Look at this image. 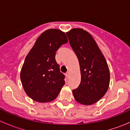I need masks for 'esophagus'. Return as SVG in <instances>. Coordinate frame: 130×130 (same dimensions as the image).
Listing matches in <instances>:
<instances>
[{
    "label": "esophagus",
    "mask_w": 130,
    "mask_h": 130,
    "mask_svg": "<svg viewBox=\"0 0 130 130\" xmlns=\"http://www.w3.org/2000/svg\"><path fill=\"white\" fill-rule=\"evenodd\" d=\"M65 75H66V77H67V78H69V75H70V72H67L65 73Z\"/></svg>",
    "instance_id": "obj_1"
}]
</instances>
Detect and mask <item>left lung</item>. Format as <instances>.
<instances>
[{
  "mask_svg": "<svg viewBox=\"0 0 130 130\" xmlns=\"http://www.w3.org/2000/svg\"><path fill=\"white\" fill-rule=\"evenodd\" d=\"M66 34L78 58L81 75L79 86L72 91L73 97L80 104L92 105L99 101L108 89V65L89 32L82 28H73Z\"/></svg>",
  "mask_w": 130,
  "mask_h": 130,
  "instance_id": "1",
  "label": "left lung"
}]
</instances>
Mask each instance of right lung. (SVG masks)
I'll list each match as a JSON object with an SVG mask.
<instances>
[{
  "mask_svg": "<svg viewBox=\"0 0 130 130\" xmlns=\"http://www.w3.org/2000/svg\"><path fill=\"white\" fill-rule=\"evenodd\" d=\"M67 42L65 32L49 29L41 34L26 56L20 78L25 92L32 100L48 103L60 93L65 84V76L60 72L55 55Z\"/></svg>",
  "mask_w": 130,
  "mask_h": 130,
  "instance_id": "obj_1",
  "label": "right lung"
}]
</instances>
